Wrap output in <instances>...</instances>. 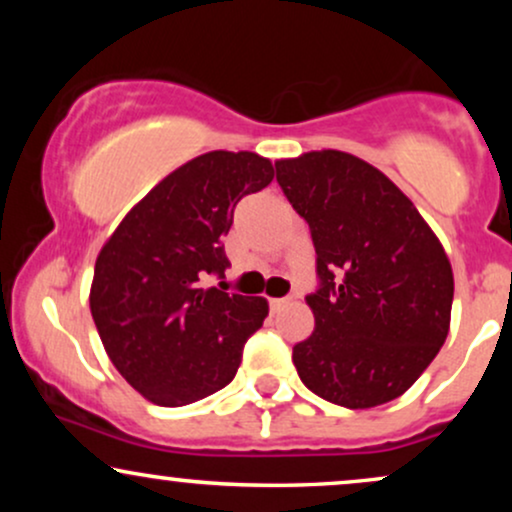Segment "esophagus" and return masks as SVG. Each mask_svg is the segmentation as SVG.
Returning a JSON list of instances; mask_svg holds the SVG:
<instances>
[{"label": "esophagus", "mask_w": 512, "mask_h": 512, "mask_svg": "<svg viewBox=\"0 0 512 512\" xmlns=\"http://www.w3.org/2000/svg\"><path fill=\"white\" fill-rule=\"evenodd\" d=\"M286 305V298H269V310L276 313V310H281Z\"/></svg>", "instance_id": "esophagus-1"}]
</instances>
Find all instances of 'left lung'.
<instances>
[{
  "mask_svg": "<svg viewBox=\"0 0 512 512\" xmlns=\"http://www.w3.org/2000/svg\"><path fill=\"white\" fill-rule=\"evenodd\" d=\"M276 182L308 221L317 255L315 330L293 346L303 385L346 409L392 402L450 330L455 281L443 245L402 190L358 156L281 158Z\"/></svg>",
  "mask_w": 512,
  "mask_h": 512,
  "instance_id": "8db88e82",
  "label": "left lung"
}]
</instances>
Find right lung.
Returning <instances> with one entry per match:
<instances>
[{
  "instance_id": "1",
  "label": "right lung",
  "mask_w": 512,
  "mask_h": 512,
  "mask_svg": "<svg viewBox=\"0 0 512 512\" xmlns=\"http://www.w3.org/2000/svg\"><path fill=\"white\" fill-rule=\"evenodd\" d=\"M272 180V161L252 151L192 158L134 204L98 252L93 322L113 366L149 402L182 407L236 378L269 305L199 281L226 272L221 240L233 209Z\"/></svg>"
}]
</instances>
